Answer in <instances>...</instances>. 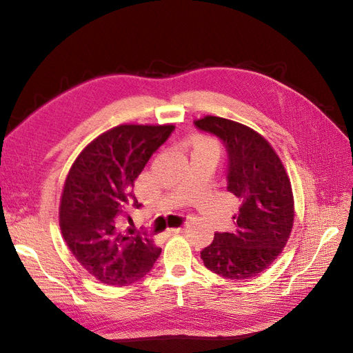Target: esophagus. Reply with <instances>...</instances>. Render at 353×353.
<instances>
[{
  "instance_id": "34e87169",
  "label": "esophagus",
  "mask_w": 353,
  "mask_h": 353,
  "mask_svg": "<svg viewBox=\"0 0 353 353\" xmlns=\"http://www.w3.org/2000/svg\"><path fill=\"white\" fill-rule=\"evenodd\" d=\"M184 230V227H175V228H169L166 232L169 234V236H174V234H178Z\"/></svg>"
}]
</instances>
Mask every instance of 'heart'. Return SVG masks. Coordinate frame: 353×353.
Masks as SVG:
<instances>
[{
    "label": "heart",
    "mask_w": 353,
    "mask_h": 353,
    "mask_svg": "<svg viewBox=\"0 0 353 353\" xmlns=\"http://www.w3.org/2000/svg\"><path fill=\"white\" fill-rule=\"evenodd\" d=\"M191 145H193V148L196 147H215L218 148V144L215 140H212V138L206 137V135H194L191 137Z\"/></svg>",
    "instance_id": "obj_1"
}]
</instances>
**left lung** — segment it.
Here are the masks:
<instances>
[{"mask_svg":"<svg viewBox=\"0 0 353 353\" xmlns=\"http://www.w3.org/2000/svg\"><path fill=\"white\" fill-rule=\"evenodd\" d=\"M194 125L225 144L227 188L240 201L232 216L236 230L216 232L200 258L223 279H253L276 259L290 237L294 222L290 178L268 140L252 128L212 114Z\"/></svg>","mask_w":353,"mask_h":353,"instance_id":"8db88e82","label":"left lung"}]
</instances>
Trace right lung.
Segmentation results:
<instances>
[{"label":"right lung","instance_id":"right-lung-1","mask_svg":"<svg viewBox=\"0 0 353 353\" xmlns=\"http://www.w3.org/2000/svg\"><path fill=\"white\" fill-rule=\"evenodd\" d=\"M175 130L174 123H123L100 134L74 159L63 185L59 223L69 250L99 281L132 284L153 268L162 249L150 234L119 225L132 190L152 154Z\"/></svg>","mask_w":353,"mask_h":353}]
</instances>
